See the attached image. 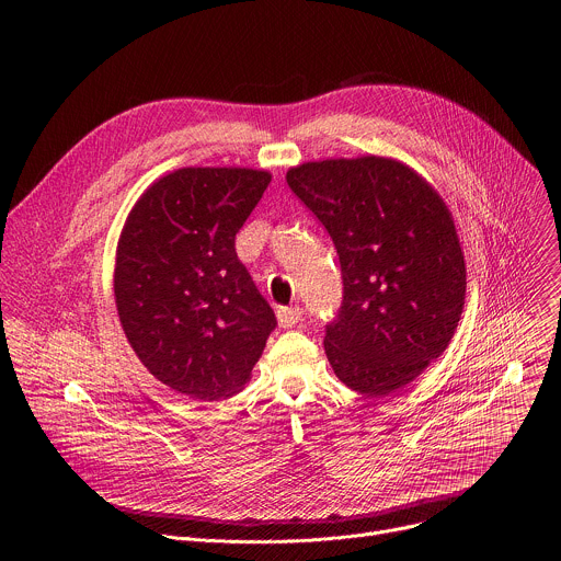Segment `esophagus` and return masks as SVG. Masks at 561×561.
<instances>
[{"instance_id": "1", "label": "esophagus", "mask_w": 561, "mask_h": 561, "mask_svg": "<svg viewBox=\"0 0 561 561\" xmlns=\"http://www.w3.org/2000/svg\"><path fill=\"white\" fill-rule=\"evenodd\" d=\"M304 310L299 306H279L277 308V322L282 329H290L301 322Z\"/></svg>"}]
</instances>
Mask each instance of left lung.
Returning a JSON list of instances; mask_svg holds the SVG:
<instances>
[{
	"label": "left lung",
	"mask_w": 561,
	"mask_h": 561,
	"mask_svg": "<svg viewBox=\"0 0 561 561\" xmlns=\"http://www.w3.org/2000/svg\"><path fill=\"white\" fill-rule=\"evenodd\" d=\"M286 182L340 255L344 299L324 340L335 375L368 397L411 383L446 351L463 308L448 206L413 169L375 154L306 162Z\"/></svg>",
	"instance_id": "8db88e82"
}]
</instances>
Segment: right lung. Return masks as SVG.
<instances>
[{"instance_id":"obj_1","label":"right lung","mask_w":561,"mask_h":561,"mask_svg":"<svg viewBox=\"0 0 561 561\" xmlns=\"http://www.w3.org/2000/svg\"><path fill=\"white\" fill-rule=\"evenodd\" d=\"M271 173L180 169L133 206L115 262L119 322L139 362L169 388L217 402L244 388L277 319L234 234Z\"/></svg>"}]
</instances>
